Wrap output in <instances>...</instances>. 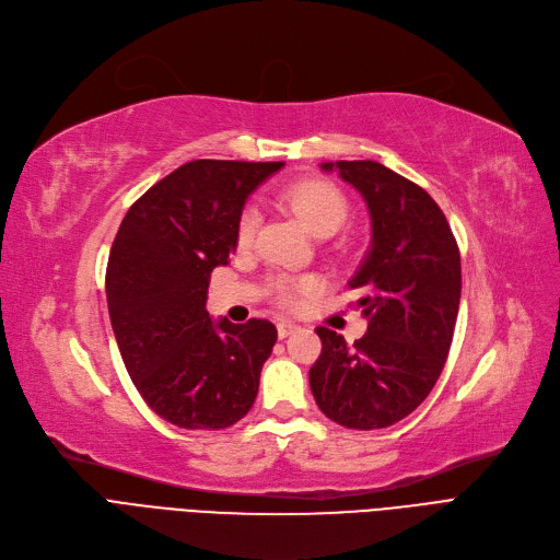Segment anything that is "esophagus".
<instances>
[{"instance_id":"1","label":"esophagus","mask_w":560,"mask_h":560,"mask_svg":"<svg viewBox=\"0 0 560 560\" xmlns=\"http://www.w3.org/2000/svg\"><path fill=\"white\" fill-rule=\"evenodd\" d=\"M296 330H299V326L291 324V322H280V324H278V337H280V339L289 337L291 332H296Z\"/></svg>"}]
</instances>
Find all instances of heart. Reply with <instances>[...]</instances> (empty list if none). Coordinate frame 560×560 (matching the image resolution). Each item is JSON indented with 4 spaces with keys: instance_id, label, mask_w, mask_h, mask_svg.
<instances>
[{
    "instance_id": "heart-1",
    "label": "heart",
    "mask_w": 560,
    "mask_h": 560,
    "mask_svg": "<svg viewBox=\"0 0 560 560\" xmlns=\"http://www.w3.org/2000/svg\"><path fill=\"white\" fill-rule=\"evenodd\" d=\"M282 200L296 211L301 221L318 236H328L339 230L349 217V200L341 194L337 184L328 179H299L289 184L282 191ZM259 225L257 209L248 207L236 225V244L250 246ZM318 280L312 276H278L273 280L276 301L287 307L296 310L316 294Z\"/></svg>"
}]
</instances>
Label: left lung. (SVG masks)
<instances>
[{"mask_svg":"<svg viewBox=\"0 0 560 560\" xmlns=\"http://www.w3.org/2000/svg\"><path fill=\"white\" fill-rule=\"evenodd\" d=\"M366 202L371 246L349 280L366 332L346 343L318 326L322 355L310 387L346 429L374 431L408 417L435 387L460 305V250L446 217L421 186L378 162H328Z\"/></svg>","mask_w":560,"mask_h":560,"instance_id":"1","label":"left lung"}]
</instances>
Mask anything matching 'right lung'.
I'll use <instances>...</instances> for the list:
<instances>
[{
	"label": "right lung",
	"mask_w": 560,
	"mask_h": 560,
	"mask_svg": "<svg viewBox=\"0 0 560 560\" xmlns=\"http://www.w3.org/2000/svg\"><path fill=\"white\" fill-rule=\"evenodd\" d=\"M282 162L196 159L129 207L106 264V303L127 374L162 419L221 431L255 404L278 330L214 322L209 276L236 248L246 198Z\"/></svg>",
	"instance_id": "add662e5"
}]
</instances>
